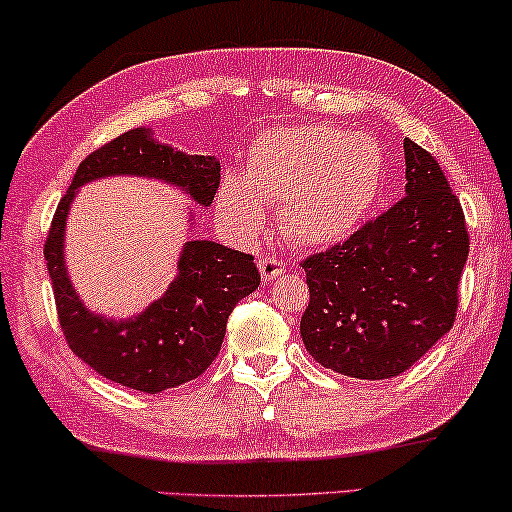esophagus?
Listing matches in <instances>:
<instances>
[{
    "instance_id": "34e87169",
    "label": "esophagus",
    "mask_w": 512,
    "mask_h": 512,
    "mask_svg": "<svg viewBox=\"0 0 512 512\" xmlns=\"http://www.w3.org/2000/svg\"><path fill=\"white\" fill-rule=\"evenodd\" d=\"M258 270H261L263 282H272V280H277L282 272H287V265H284L282 261H277V258H272V256H263L261 261H258Z\"/></svg>"
}]
</instances>
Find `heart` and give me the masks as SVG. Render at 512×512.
<instances>
[{
    "label": "heart",
    "instance_id": "1",
    "mask_svg": "<svg viewBox=\"0 0 512 512\" xmlns=\"http://www.w3.org/2000/svg\"><path fill=\"white\" fill-rule=\"evenodd\" d=\"M383 174L386 157L374 136L322 124L289 129L254 145L247 183L223 178L216 211L232 237L254 242L265 230L263 204H282L287 237L324 247L355 232L376 202Z\"/></svg>",
    "mask_w": 512,
    "mask_h": 512
}]
</instances>
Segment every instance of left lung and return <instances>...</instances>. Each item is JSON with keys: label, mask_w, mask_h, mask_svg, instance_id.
<instances>
[{"label": "left lung", "mask_w": 512, "mask_h": 512, "mask_svg": "<svg viewBox=\"0 0 512 512\" xmlns=\"http://www.w3.org/2000/svg\"><path fill=\"white\" fill-rule=\"evenodd\" d=\"M404 197L343 244L301 263L305 350L350 378L400 376L454 324L468 261L463 209L437 159L404 141Z\"/></svg>", "instance_id": "obj_1"}]
</instances>
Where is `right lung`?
<instances>
[{
    "label": "right lung",
    "mask_w": 512,
    "mask_h": 512,
    "mask_svg": "<svg viewBox=\"0 0 512 512\" xmlns=\"http://www.w3.org/2000/svg\"><path fill=\"white\" fill-rule=\"evenodd\" d=\"M110 176L155 178L183 190L199 207H209L221 183V164L216 157L188 155L159 143L150 129L126 131L79 164L46 235V268L72 353L108 381L155 395L207 371L221 350L230 313L258 289L261 272L254 256L244 251L190 240L183 244L174 282L141 315L112 320L91 313L65 268V223L77 190Z\"/></svg>",
    "instance_id": "obj_1"
}]
</instances>
